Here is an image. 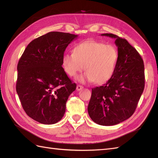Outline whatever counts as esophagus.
Returning <instances> with one entry per match:
<instances>
[{
    "instance_id": "1",
    "label": "esophagus",
    "mask_w": 158,
    "mask_h": 158,
    "mask_svg": "<svg viewBox=\"0 0 158 158\" xmlns=\"http://www.w3.org/2000/svg\"><path fill=\"white\" fill-rule=\"evenodd\" d=\"M83 88V87L82 85H77V91H80V90L82 89Z\"/></svg>"
}]
</instances>
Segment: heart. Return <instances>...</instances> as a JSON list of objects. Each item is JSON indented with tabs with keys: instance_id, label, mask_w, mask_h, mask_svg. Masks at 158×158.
Returning a JSON list of instances; mask_svg holds the SVG:
<instances>
[{
	"instance_id": "heart-1",
	"label": "heart",
	"mask_w": 158,
	"mask_h": 158,
	"mask_svg": "<svg viewBox=\"0 0 158 158\" xmlns=\"http://www.w3.org/2000/svg\"><path fill=\"white\" fill-rule=\"evenodd\" d=\"M118 56V51L115 46L89 41L76 45L73 53H64L62 65L70 77H75L84 65L86 72L77 78L79 81H94L96 83H103L113 76Z\"/></svg>"
}]
</instances>
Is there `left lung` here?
Here are the masks:
<instances>
[{
    "label": "left lung",
    "mask_w": 158,
    "mask_h": 158,
    "mask_svg": "<svg viewBox=\"0 0 158 158\" xmlns=\"http://www.w3.org/2000/svg\"><path fill=\"white\" fill-rule=\"evenodd\" d=\"M101 35L115 39L119 56L110 79L92 89L88 111L95 123L113 126L135 113L145 88V68L141 56L125 39L110 33Z\"/></svg>",
    "instance_id": "obj_1"
}]
</instances>
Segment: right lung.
Wrapping results in <instances>:
<instances>
[{
  "instance_id": "add662e5",
  "label": "right lung",
  "mask_w": 158,
  "mask_h": 158,
  "mask_svg": "<svg viewBox=\"0 0 158 158\" xmlns=\"http://www.w3.org/2000/svg\"><path fill=\"white\" fill-rule=\"evenodd\" d=\"M77 35L50 32L33 40L18 64L16 91L26 113L43 124H54L65 113L76 89L62 65L67 46Z\"/></svg>"
}]
</instances>
